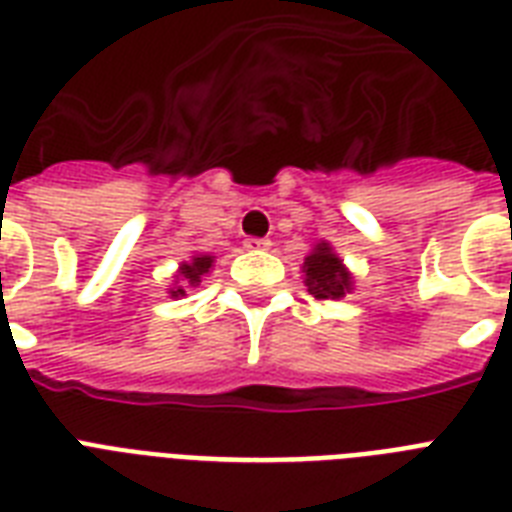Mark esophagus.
<instances>
[{"label":"esophagus","mask_w":512,"mask_h":512,"mask_svg":"<svg viewBox=\"0 0 512 512\" xmlns=\"http://www.w3.org/2000/svg\"><path fill=\"white\" fill-rule=\"evenodd\" d=\"M244 247L252 249V252H260V249L271 247V241H268V239H247V241H244Z\"/></svg>","instance_id":"esophagus-1"}]
</instances>
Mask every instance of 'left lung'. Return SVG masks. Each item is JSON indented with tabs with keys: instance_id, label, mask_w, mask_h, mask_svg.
<instances>
[{
	"instance_id": "obj_1",
	"label": "left lung",
	"mask_w": 512,
	"mask_h": 512,
	"mask_svg": "<svg viewBox=\"0 0 512 512\" xmlns=\"http://www.w3.org/2000/svg\"><path fill=\"white\" fill-rule=\"evenodd\" d=\"M305 287L319 300H340L348 292H353V273L345 268L342 257L329 241H316L303 263Z\"/></svg>"
}]
</instances>
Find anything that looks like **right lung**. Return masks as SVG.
Wrapping results in <instances>:
<instances>
[{
	"mask_svg": "<svg viewBox=\"0 0 512 512\" xmlns=\"http://www.w3.org/2000/svg\"><path fill=\"white\" fill-rule=\"evenodd\" d=\"M212 265H215V257L204 255V252H196V255H191V260H183V263L177 265L175 276H172L175 284L167 289V295L185 297V289L199 287L201 279L212 271Z\"/></svg>",
	"mask_w": 512,
	"mask_h": 512,
	"instance_id": "1",
	"label": "right lung"
}]
</instances>
